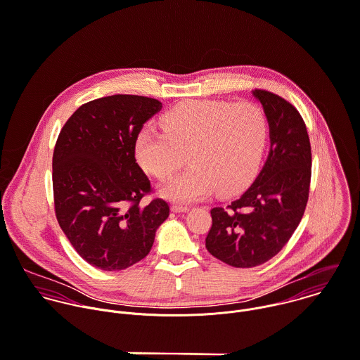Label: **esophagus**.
I'll return each mask as SVG.
<instances>
[{
    "label": "esophagus",
    "mask_w": 360,
    "mask_h": 360,
    "mask_svg": "<svg viewBox=\"0 0 360 360\" xmlns=\"http://www.w3.org/2000/svg\"><path fill=\"white\" fill-rule=\"evenodd\" d=\"M190 208L187 205H172V211L173 212H187Z\"/></svg>",
    "instance_id": "esophagus-1"
}]
</instances>
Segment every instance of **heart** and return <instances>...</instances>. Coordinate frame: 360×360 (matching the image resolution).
<instances>
[{
  "instance_id": "1",
  "label": "heart",
  "mask_w": 360,
  "mask_h": 360,
  "mask_svg": "<svg viewBox=\"0 0 360 360\" xmlns=\"http://www.w3.org/2000/svg\"><path fill=\"white\" fill-rule=\"evenodd\" d=\"M163 132L139 131L135 156L143 170L165 180L186 162L191 167L160 188L174 202L197 201L214 188L233 194L255 176L264 150L267 121L252 103L197 101L177 104L162 118Z\"/></svg>"
}]
</instances>
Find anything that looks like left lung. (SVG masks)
I'll list each match as a JSON object with an SVG mask.
<instances>
[{
    "label": "left lung",
    "instance_id": "8db88e82",
    "mask_svg": "<svg viewBox=\"0 0 360 360\" xmlns=\"http://www.w3.org/2000/svg\"><path fill=\"white\" fill-rule=\"evenodd\" d=\"M270 136L267 159L250 187L228 207L211 210L207 250L233 267H255L276 256L297 229L308 201L311 146L300 112L284 98L263 90Z\"/></svg>",
    "mask_w": 360,
    "mask_h": 360
}]
</instances>
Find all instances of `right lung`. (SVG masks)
Listing matches in <instances>:
<instances>
[{"mask_svg": "<svg viewBox=\"0 0 360 360\" xmlns=\"http://www.w3.org/2000/svg\"><path fill=\"white\" fill-rule=\"evenodd\" d=\"M160 110L155 98L103 97L83 104L59 134L52 163L56 218L97 269L124 270L142 260L169 217L160 198L139 204L150 181L135 159L139 131Z\"/></svg>", "mask_w": 360, "mask_h": 360, "instance_id": "1", "label": "right lung"}]
</instances>
